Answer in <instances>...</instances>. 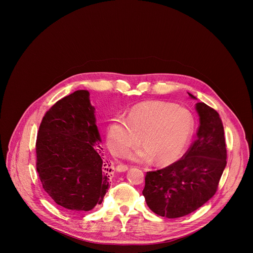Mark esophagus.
<instances>
[{
	"label": "esophagus",
	"instance_id": "esophagus-1",
	"mask_svg": "<svg viewBox=\"0 0 253 253\" xmlns=\"http://www.w3.org/2000/svg\"><path fill=\"white\" fill-rule=\"evenodd\" d=\"M116 170H117L118 172H124V171L128 170V166H127V165H124V164H118V165L116 166Z\"/></svg>",
	"mask_w": 253,
	"mask_h": 253
}]
</instances>
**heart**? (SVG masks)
<instances>
[{"mask_svg":"<svg viewBox=\"0 0 253 253\" xmlns=\"http://www.w3.org/2000/svg\"><path fill=\"white\" fill-rule=\"evenodd\" d=\"M194 121L190 111L167 102H146L132 108L127 118L116 117L107 129V142L116 155H124L137 143L145 147L129 153L137 162L154 157L160 164L174 161L182 153L192 135Z\"/></svg>","mask_w":253,"mask_h":253,"instance_id":"obj_1","label":"heart"}]
</instances>
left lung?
Returning a JSON list of instances; mask_svg holds the SVG:
<instances>
[{
	"label": "left lung",
	"mask_w": 253,
	"mask_h": 253,
	"mask_svg": "<svg viewBox=\"0 0 253 253\" xmlns=\"http://www.w3.org/2000/svg\"><path fill=\"white\" fill-rule=\"evenodd\" d=\"M189 96L195 99L192 94ZM196 111L200 125L186 153L145 176L142 193L148 207L163 217H182L201 207L217 191L226 166L224 129L219 114L203 102L196 104Z\"/></svg>",
	"instance_id": "1"
}]
</instances>
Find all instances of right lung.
Listing matches in <instances>:
<instances>
[{
  "label": "right lung",
  "mask_w": 253,
  "mask_h": 253,
  "mask_svg": "<svg viewBox=\"0 0 253 253\" xmlns=\"http://www.w3.org/2000/svg\"><path fill=\"white\" fill-rule=\"evenodd\" d=\"M89 92L78 90L46 112L36 141L37 171L51 199L73 212L101 204L110 186Z\"/></svg>",
  "instance_id": "add662e5"
}]
</instances>
